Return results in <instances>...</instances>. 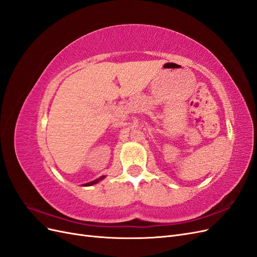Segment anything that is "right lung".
I'll list each match as a JSON object with an SVG mask.
<instances>
[{"label": "right lung", "instance_id": "add662e5", "mask_svg": "<svg viewBox=\"0 0 257 257\" xmlns=\"http://www.w3.org/2000/svg\"><path fill=\"white\" fill-rule=\"evenodd\" d=\"M105 177L103 176V177H100V178H98V179H96V180H94V181H92V182H89V183H85V184H83V185H93V184H95V183H97L99 180H102V179H104Z\"/></svg>", "mask_w": 257, "mask_h": 257}]
</instances>
